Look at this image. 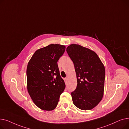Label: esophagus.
Instances as JSON below:
<instances>
[{
  "label": "esophagus",
  "instance_id": "esophagus-1",
  "mask_svg": "<svg viewBox=\"0 0 129 129\" xmlns=\"http://www.w3.org/2000/svg\"><path fill=\"white\" fill-rule=\"evenodd\" d=\"M64 79V81H65V82H67V80H68V78H67L66 77V78H65Z\"/></svg>",
  "mask_w": 129,
  "mask_h": 129
}]
</instances>
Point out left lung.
<instances>
[{"label":"left lung","mask_w":129,"mask_h":129,"mask_svg":"<svg viewBox=\"0 0 129 129\" xmlns=\"http://www.w3.org/2000/svg\"><path fill=\"white\" fill-rule=\"evenodd\" d=\"M66 51L75 67L77 84L72 92L73 104L83 110L95 107L104 96L105 69L94 51L78 44H73Z\"/></svg>","instance_id":"obj_1"}]
</instances>
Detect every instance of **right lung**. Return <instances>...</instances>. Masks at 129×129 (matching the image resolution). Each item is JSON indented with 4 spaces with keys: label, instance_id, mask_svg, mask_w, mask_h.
I'll list each match as a JSON object with an SVG mask.
<instances>
[{
    "label": "right lung",
    "instance_id": "add662e5",
    "mask_svg": "<svg viewBox=\"0 0 129 129\" xmlns=\"http://www.w3.org/2000/svg\"><path fill=\"white\" fill-rule=\"evenodd\" d=\"M65 50V45H49L37 50L28 64L27 89L33 103L42 110L55 109L64 90L57 62Z\"/></svg>",
    "mask_w": 129,
    "mask_h": 129
}]
</instances>
